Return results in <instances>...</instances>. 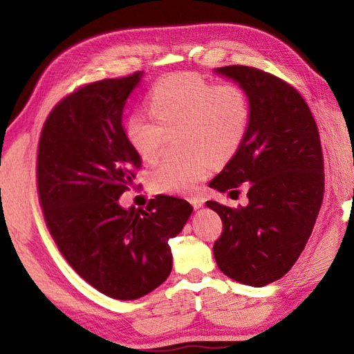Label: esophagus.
Segmentation results:
<instances>
[{
  "label": "esophagus",
  "mask_w": 354,
  "mask_h": 354,
  "mask_svg": "<svg viewBox=\"0 0 354 354\" xmlns=\"http://www.w3.org/2000/svg\"><path fill=\"white\" fill-rule=\"evenodd\" d=\"M190 203H192V205H194L195 209H199L203 205V199L202 198H192Z\"/></svg>",
  "instance_id": "obj_1"
}]
</instances>
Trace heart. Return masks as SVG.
<instances>
[{"instance_id":"b5f03b06","label":"heart","mask_w":354,"mask_h":354,"mask_svg":"<svg viewBox=\"0 0 354 354\" xmlns=\"http://www.w3.org/2000/svg\"><path fill=\"white\" fill-rule=\"evenodd\" d=\"M147 109L156 120L134 115L125 136L145 162H155L167 134L183 131L186 160H164L149 185L159 194L192 195L207 178L212 160L223 162L236 153L248 133L251 103L238 84H217L198 73H178L160 80L147 95Z\"/></svg>"}]
</instances>
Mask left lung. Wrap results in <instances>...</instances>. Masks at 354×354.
<instances>
[{"label":"left lung","mask_w":354,"mask_h":354,"mask_svg":"<svg viewBox=\"0 0 354 354\" xmlns=\"http://www.w3.org/2000/svg\"><path fill=\"white\" fill-rule=\"evenodd\" d=\"M248 94L250 128L239 151L211 181L229 192L248 183V203L207 207L223 221L214 259L230 279L260 288L285 276L312 234L324 199V155L315 118L291 85L260 69H214Z\"/></svg>","instance_id":"left-lung-1"}]
</instances>
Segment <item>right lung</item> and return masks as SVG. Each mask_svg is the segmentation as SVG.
Returning a JSON list of instances; mask_svg holds the SVG:
<instances>
[{"label":"right lung","mask_w":354,"mask_h":354,"mask_svg":"<svg viewBox=\"0 0 354 354\" xmlns=\"http://www.w3.org/2000/svg\"><path fill=\"white\" fill-rule=\"evenodd\" d=\"M143 72L93 82L69 94L42 127L37 178L47 227L85 282L115 299H137L167 281L171 238L194 208L159 195L124 208L142 159L128 143L122 112Z\"/></svg>","instance_id":"obj_1"}]
</instances>
